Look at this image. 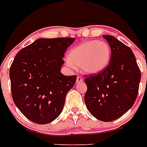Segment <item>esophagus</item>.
Segmentation results:
<instances>
[{
    "mask_svg": "<svg viewBox=\"0 0 147 147\" xmlns=\"http://www.w3.org/2000/svg\"><path fill=\"white\" fill-rule=\"evenodd\" d=\"M83 81V79L81 76H78L76 79V83H82Z\"/></svg>",
    "mask_w": 147,
    "mask_h": 147,
    "instance_id": "34e87169",
    "label": "esophagus"
}]
</instances>
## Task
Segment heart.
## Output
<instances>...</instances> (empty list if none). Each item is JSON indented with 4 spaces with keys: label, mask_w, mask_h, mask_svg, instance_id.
I'll return each instance as SVG.
<instances>
[{
    "label": "heart",
    "mask_w": 147,
    "mask_h": 147,
    "mask_svg": "<svg viewBox=\"0 0 147 147\" xmlns=\"http://www.w3.org/2000/svg\"><path fill=\"white\" fill-rule=\"evenodd\" d=\"M110 58L111 48L108 43L92 40L71 49L67 54V64L70 67L79 66L83 73L94 75L105 69Z\"/></svg>",
    "instance_id": "heart-1"
}]
</instances>
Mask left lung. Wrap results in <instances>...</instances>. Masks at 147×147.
<instances>
[{"instance_id":"left-lung-1","label":"left lung","mask_w":147,"mask_h":147,"mask_svg":"<svg viewBox=\"0 0 147 147\" xmlns=\"http://www.w3.org/2000/svg\"><path fill=\"white\" fill-rule=\"evenodd\" d=\"M111 48L109 64L85 79L87 109L98 120L109 122L132 107L139 92L141 73L132 50L115 37L103 35Z\"/></svg>"}]
</instances>
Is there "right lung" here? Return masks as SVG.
Instances as JSON below:
<instances>
[{
  "label": "right lung",
  "instance_id": "right-lung-1",
  "mask_svg": "<svg viewBox=\"0 0 147 147\" xmlns=\"http://www.w3.org/2000/svg\"><path fill=\"white\" fill-rule=\"evenodd\" d=\"M71 38H38L18 52L10 67L12 99L28 120L45 124L57 119L76 76L61 72Z\"/></svg>",
  "mask_w": 147,
  "mask_h": 147
}]
</instances>
